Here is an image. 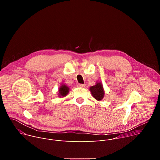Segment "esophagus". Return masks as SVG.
<instances>
[{
  "mask_svg": "<svg viewBox=\"0 0 160 160\" xmlns=\"http://www.w3.org/2000/svg\"><path fill=\"white\" fill-rule=\"evenodd\" d=\"M77 86L78 87H81V88H83V87H84L85 86V84L84 83V84H82V83H78V85H77Z\"/></svg>",
  "mask_w": 160,
  "mask_h": 160,
  "instance_id": "esophagus-1",
  "label": "esophagus"
}]
</instances>
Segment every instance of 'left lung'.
Masks as SVG:
<instances>
[{"instance_id": "8db88e82", "label": "left lung", "mask_w": 160, "mask_h": 160, "mask_svg": "<svg viewBox=\"0 0 160 160\" xmlns=\"http://www.w3.org/2000/svg\"><path fill=\"white\" fill-rule=\"evenodd\" d=\"M90 90L92 96L98 101H101L104 96V90L101 82H98L94 86L90 87Z\"/></svg>"}]
</instances>
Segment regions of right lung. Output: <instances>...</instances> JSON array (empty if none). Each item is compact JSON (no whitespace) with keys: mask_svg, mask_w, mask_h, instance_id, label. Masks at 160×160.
<instances>
[{"mask_svg":"<svg viewBox=\"0 0 160 160\" xmlns=\"http://www.w3.org/2000/svg\"><path fill=\"white\" fill-rule=\"evenodd\" d=\"M69 90L70 88L67 85L64 84L61 85L59 88V96L60 98L65 97L68 94V92H69Z\"/></svg>","mask_w":160,"mask_h":160,"instance_id":"1","label":"right lung"}]
</instances>
